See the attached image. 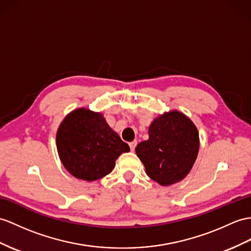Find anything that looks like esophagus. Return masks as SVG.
<instances>
[{
    "label": "esophagus",
    "mask_w": 251,
    "mask_h": 251,
    "mask_svg": "<svg viewBox=\"0 0 251 251\" xmlns=\"http://www.w3.org/2000/svg\"><path fill=\"white\" fill-rule=\"evenodd\" d=\"M129 146H130L131 151H134V150H135V148H136V146H137V140H133V142H131L129 144Z\"/></svg>",
    "instance_id": "1"
}]
</instances>
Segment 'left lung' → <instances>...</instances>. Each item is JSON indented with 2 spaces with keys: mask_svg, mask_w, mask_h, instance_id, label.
I'll list each match as a JSON object with an SVG mask.
<instances>
[{
  "mask_svg": "<svg viewBox=\"0 0 251 251\" xmlns=\"http://www.w3.org/2000/svg\"><path fill=\"white\" fill-rule=\"evenodd\" d=\"M198 150L197 127L185 115L176 111L152 122L149 139L135 148L147 175L161 185L184 179L196 161Z\"/></svg>",
  "mask_w": 251,
  "mask_h": 251,
  "instance_id": "1",
  "label": "left lung"
}]
</instances>
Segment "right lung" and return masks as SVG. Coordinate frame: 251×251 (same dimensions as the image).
I'll return each instance as SVG.
<instances>
[{"instance_id":"right-lung-1","label":"right lung","mask_w":251,"mask_h":251,"mask_svg":"<svg viewBox=\"0 0 251 251\" xmlns=\"http://www.w3.org/2000/svg\"><path fill=\"white\" fill-rule=\"evenodd\" d=\"M56 145L65 168L85 181L108 175L117 157L130 151L101 114L85 108L73 111L64 119L56 134Z\"/></svg>"}]
</instances>
